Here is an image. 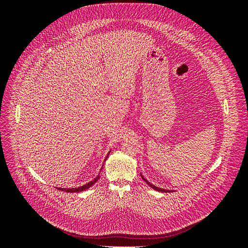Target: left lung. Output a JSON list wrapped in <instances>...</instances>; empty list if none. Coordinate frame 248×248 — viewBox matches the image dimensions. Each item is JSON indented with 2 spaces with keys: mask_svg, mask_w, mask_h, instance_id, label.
Here are the masks:
<instances>
[{
  "mask_svg": "<svg viewBox=\"0 0 248 248\" xmlns=\"http://www.w3.org/2000/svg\"><path fill=\"white\" fill-rule=\"evenodd\" d=\"M141 177H142V176H141ZM142 180H144V181H146V182L148 183V185H150V186H151L153 189H155V190H157V191H164V192H168V191H169V192H170V190H166V189H161V188H158V187H156V186L152 185L151 183H149V182L147 181V180H146L145 178H142Z\"/></svg>",
  "mask_w": 248,
  "mask_h": 248,
  "instance_id": "left-lung-1",
  "label": "left lung"
}]
</instances>
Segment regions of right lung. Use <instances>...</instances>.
Segmentation results:
<instances>
[{"label": "right lung", "instance_id": "add662e5", "mask_svg": "<svg viewBox=\"0 0 248 248\" xmlns=\"http://www.w3.org/2000/svg\"><path fill=\"white\" fill-rule=\"evenodd\" d=\"M99 178H100V176H97L94 180H92V181H90L88 184H85V185H82L80 187H78V188H69V189H67V188H58V189L62 190V191H66V192H79V191H82V190H86V189L90 188V187H91V186H93L97 181H98Z\"/></svg>", "mask_w": 248, "mask_h": 248}]
</instances>
